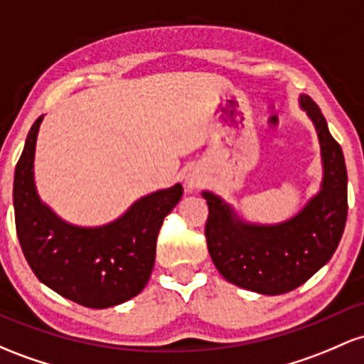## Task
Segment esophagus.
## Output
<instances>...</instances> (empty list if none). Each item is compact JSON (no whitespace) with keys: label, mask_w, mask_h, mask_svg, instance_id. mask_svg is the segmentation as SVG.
I'll return each instance as SVG.
<instances>
[{"label":"esophagus","mask_w":364,"mask_h":364,"mask_svg":"<svg viewBox=\"0 0 364 364\" xmlns=\"http://www.w3.org/2000/svg\"><path fill=\"white\" fill-rule=\"evenodd\" d=\"M202 183H203V178H202V174L198 173V171H190V173L186 174L185 185H186V188H188L190 191L200 188Z\"/></svg>","instance_id":"esophagus-1"}]
</instances>
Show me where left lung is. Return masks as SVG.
<instances>
[{
  "instance_id": "obj_1",
  "label": "left lung",
  "mask_w": 364,
  "mask_h": 364,
  "mask_svg": "<svg viewBox=\"0 0 364 364\" xmlns=\"http://www.w3.org/2000/svg\"><path fill=\"white\" fill-rule=\"evenodd\" d=\"M301 105L316 126L325 167L321 191L301 213L277 226L247 225L214 193H202L209 205L207 249L218 271L230 283L264 295L290 292L325 266L347 221L344 154L313 98L302 95Z\"/></svg>"
}]
</instances>
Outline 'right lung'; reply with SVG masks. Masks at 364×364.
I'll return each mask as SVG.
<instances>
[{"instance_id":"add662e5","label":"right lung","mask_w":364,"mask_h":364,"mask_svg":"<svg viewBox=\"0 0 364 364\" xmlns=\"http://www.w3.org/2000/svg\"><path fill=\"white\" fill-rule=\"evenodd\" d=\"M41 117L27 134L14 178L15 228L31 269L51 290L85 307L103 309L138 295L154 269L164 218L183 186L146 195L102 228L70 226L43 205L34 186V149Z\"/></svg>"}]
</instances>
